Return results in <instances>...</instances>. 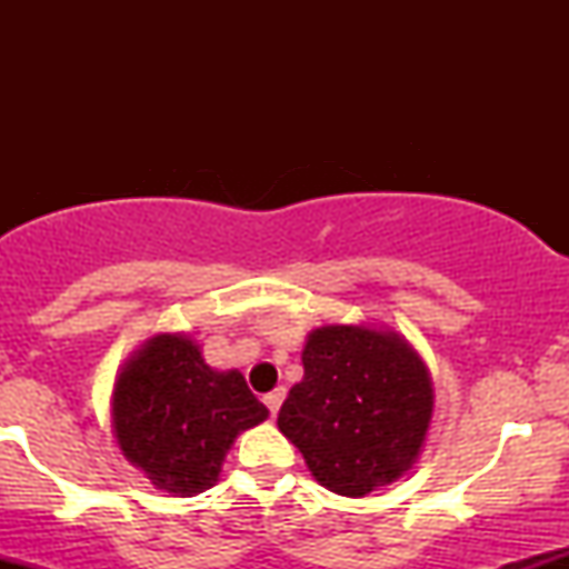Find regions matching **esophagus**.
Listing matches in <instances>:
<instances>
[{"label": "esophagus", "instance_id": "1", "mask_svg": "<svg viewBox=\"0 0 569 569\" xmlns=\"http://www.w3.org/2000/svg\"><path fill=\"white\" fill-rule=\"evenodd\" d=\"M283 398H286V390L283 388L272 390V393L264 396V403H267V409H270L272 417L278 415V409H280V403H283Z\"/></svg>", "mask_w": 569, "mask_h": 569}]
</instances>
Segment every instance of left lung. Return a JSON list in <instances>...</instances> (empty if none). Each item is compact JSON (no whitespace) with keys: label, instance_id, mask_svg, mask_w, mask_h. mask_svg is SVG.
<instances>
[{"label":"left lung","instance_id":"8db88e82","mask_svg":"<svg viewBox=\"0 0 569 569\" xmlns=\"http://www.w3.org/2000/svg\"><path fill=\"white\" fill-rule=\"evenodd\" d=\"M302 363L278 428L312 479L342 498L401 479L426 447L436 401L409 339L388 326L326 323L307 335Z\"/></svg>","mask_w":569,"mask_h":569}]
</instances>
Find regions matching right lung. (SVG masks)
Wrapping results in <instances>:
<instances>
[{
    "instance_id": "obj_1",
    "label": "right lung",
    "mask_w": 569,
    "mask_h": 569,
    "mask_svg": "<svg viewBox=\"0 0 569 569\" xmlns=\"http://www.w3.org/2000/svg\"><path fill=\"white\" fill-rule=\"evenodd\" d=\"M267 415L246 377L208 367L184 331L149 337L112 388V433L122 457L173 498L217 485L234 439Z\"/></svg>"
}]
</instances>
